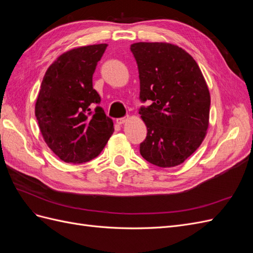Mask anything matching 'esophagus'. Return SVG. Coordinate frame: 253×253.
<instances>
[{"instance_id": "obj_1", "label": "esophagus", "mask_w": 253, "mask_h": 253, "mask_svg": "<svg viewBox=\"0 0 253 253\" xmlns=\"http://www.w3.org/2000/svg\"><path fill=\"white\" fill-rule=\"evenodd\" d=\"M126 121V117H122V118H118V119H116V122H117V124H118L119 126L124 125Z\"/></svg>"}]
</instances>
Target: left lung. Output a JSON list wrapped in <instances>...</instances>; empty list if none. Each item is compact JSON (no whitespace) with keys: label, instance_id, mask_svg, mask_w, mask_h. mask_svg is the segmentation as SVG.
Instances as JSON below:
<instances>
[{"label":"left lung","instance_id":"left-lung-1","mask_svg":"<svg viewBox=\"0 0 253 253\" xmlns=\"http://www.w3.org/2000/svg\"><path fill=\"white\" fill-rule=\"evenodd\" d=\"M138 66L139 114L148 129L141 156L160 168L182 164L205 139L209 126L210 93L200 66L177 45L138 42L131 45Z\"/></svg>","mask_w":253,"mask_h":253}]
</instances>
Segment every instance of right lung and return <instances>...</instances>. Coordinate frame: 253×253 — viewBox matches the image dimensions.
Segmentation results:
<instances>
[{"label": "right lung", "instance_id": "1", "mask_svg": "<svg viewBox=\"0 0 253 253\" xmlns=\"http://www.w3.org/2000/svg\"><path fill=\"white\" fill-rule=\"evenodd\" d=\"M108 44L73 48L50 64L41 83L35 114L48 148L64 163L83 164L100 154L114 132L100 106L93 75Z\"/></svg>", "mask_w": 253, "mask_h": 253}]
</instances>
